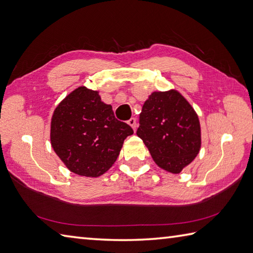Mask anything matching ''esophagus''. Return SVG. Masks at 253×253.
I'll return each mask as SVG.
<instances>
[{
  "label": "esophagus",
  "instance_id": "esophagus-1",
  "mask_svg": "<svg viewBox=\"0 0 253 253\" xmlns=\"http://www.w3.org/2000/svg\"><path fill=\"white\" fill-rule=\"evenodd\" d=\"M127 123L132 126L133 130H134V131L136 130V119H135V118H131L130 120L127 121Z\"/></svg>",
  "mask_w": 253,
  "mask_h": 253
}]
</instances>
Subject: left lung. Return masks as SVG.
Segmentation results:
<instances>
[{
	"instance_id": "1",
	"label": "left lung",
	"mask_w": 253,
	"mask_h": 253,
	"mask_svg": "<svg viewBox=\"0 0 253 253\" xmlns=\"http://www.w3.org/2000/svg\"><path fill=\"white\" fill-rule=\"evenodd\" d=\"M160 168L177 174L201 149L196 112L176 90L153 92L143 104L136 131Z\"/></svg>"
}]
</instances>
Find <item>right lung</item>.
Returning <instances> with one entry per match:
<instances>
[{"instance_id": "add662e5", "label": "right lung", "mask_w": 253, "mask_h": 253, "mask_svg": "<svg viewBox=\"0 0 253 253\" xmlns=\"http://www.w3.org/2000/svg\"><path fill=\"white\" fill-rule=\"evenodd\" d=\"M132 127L114 117L97 91L79 87L55 109L50 142L75 174L98 177L111 168Z\"/></svg>"}]
</instances>
